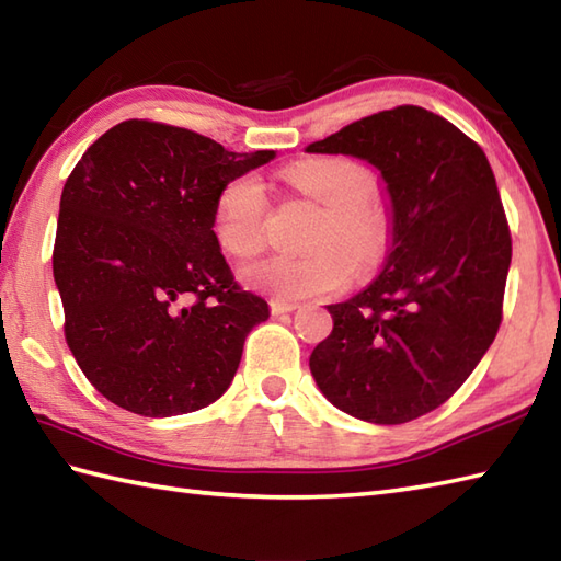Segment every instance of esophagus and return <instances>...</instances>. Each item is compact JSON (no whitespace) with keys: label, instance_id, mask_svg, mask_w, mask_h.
I'll return each instance as SVG.
<instances>
[{"label":"esophagus","instance_id":"34e87169","mask_svg":"<svg viewBox=\"0 0 561 561\" xmlns=\"http://www.w3.org/2000/svg\"><path fill=\"white\" fill-rule=\"evenodd\" d=\"M270 308H272V316H284V313H294L296 306L294 301H279V299H274L272 304H270Z\"/></svg>","mask_w":561,"mask_h":561}]
</instances>
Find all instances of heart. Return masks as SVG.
I'll list each match as a JSON object with an SVG mask.
<instances>
[{
    "instance_id": "obj_1",
    "label": "heart",
    "mask_w": 561,
    "mask_h": 561,
    "mask_svg": "<svg viewBox=\"0 0 561 561\" xmlns=\"http://www.w3.org/2000/svg\"><path fill=\"white\" fill-rule=\"evenodd\" d=\"M284 178L325 209L311 238L313 255H272L241 267L248 287L282 301L342 291L359 272H371L388 255L392 226L388 211L368 197L374 178L350 159L325 157L289 165ZM267 195L255 175H238L221 187L211 231L224 253L250 257L265 245Z\"/></svg>"
}]
</instances>
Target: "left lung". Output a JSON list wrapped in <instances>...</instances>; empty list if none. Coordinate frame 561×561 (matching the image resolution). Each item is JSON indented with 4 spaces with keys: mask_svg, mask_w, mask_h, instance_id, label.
<instances>
[{
    "mask_svg": "<svg viewBox=\"0 0 561 561\" xmlns=\"http://www.w3.org/2000/svg\"><path fill=\"white\" fill-rule=\"evenodd\" d=\"M371 163L388 195L383 270L328 311L311 354L320 392L356 420L404 424L436 410L502 323L511 233L484 151L416 105L362 117L306 147Z\"/></svg>",
    "mask_w": 561,
    "mask_h": 561,
    "instance_id": "left-lung-1",
    "label": "left lung"
}]
</instances>
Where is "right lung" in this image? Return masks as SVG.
I'll return each mask as SVG.
<instances>
[{
  "label": "right lung",
  "mask_w": 561,
  "mask_h": 561,
  "mask_svg": "<svg viewBox=\"0 0 561 561\" xmlns=\"http://www.w3.org/2000/svg\"><path fill=\"white\" fill-rule=\"evenodd\" d=\"M277 153H236L149 121L111 127L67 178L53 250L65 337L103 398L141 416L207 408L270 318L233 282L211 221L221 187Z\"/></svg>",
  "instance_id": "obj_1"
}]
</instances>
